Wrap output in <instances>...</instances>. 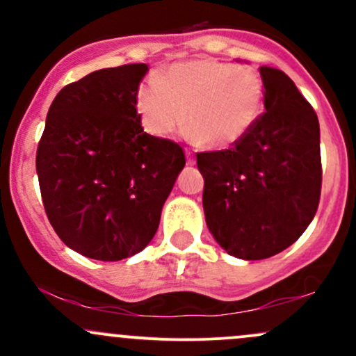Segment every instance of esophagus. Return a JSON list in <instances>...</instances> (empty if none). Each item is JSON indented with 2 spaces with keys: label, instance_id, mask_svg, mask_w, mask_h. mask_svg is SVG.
<instances>
[{
  "label": "esophagus",
  "instance_id": "obj_1",
  "mask_svg": "<svg viewBox=\"0 0 356 356\" xmlns=\"http://www.w3.org/2000/svg\"><path fill=\"white\" fill-rule=\"evenodd\" d=\"M186 159H187V164L189 165H194L195 164V159H194V155H192L189 150H187L186 152Z\"/></svg>",
  "mask_w": 356,
  "mask_h": 356
}]
</instances>
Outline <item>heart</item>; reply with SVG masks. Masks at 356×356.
I'll use <instances>...</instances> for the list:
<instances>
[{
  "mask_svg": "<svg viewBox=\"0 0 356 356\" xmlns=\"http://www.w3.org/2000/svg\"><path fill=\"white\" fill-rule=\"evenodd\" d=\"M263 93V80L249 65L197 58L175 63L161 79L147 80L137 92L136 108L150 136H170L186 118L194 140L209 149H226L254 125Z\"/></svg>",
  "mask_w": 356,
  "mask_h": 356,
  "instance_id": "heart-1",
  "label": "heart"
}]
</instances>
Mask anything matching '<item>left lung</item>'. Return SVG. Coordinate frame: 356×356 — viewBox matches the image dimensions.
<instances>
[{
	"mask_svg": "<svg viewBox=\"0 0 356 356\" xmlns=\"http://www.w3.org/2000/svg\"><path fill=\"white\" fill-rule=\"evenodd\" d=\"M259 73L266 112L231 149L197 154L207 227L227 254L246 261L291 246L321 194L316 112L284 72Z\"/></svg>",
	"mask_w": 356,
	"mask_h": 356,
	"instance_id": "1",
	"label": "left lung"
}]
</instances>
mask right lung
I'll list each match as a JSON object with an SVG mask.
<instances>
[{
    "mask_svg": "<svg viewBox=\"0 0 356 356\" xmlns=\"http://www.w3.org/2000/svg\"><path fill=\"white\" fill-rule=\"evenodd\" d=\"M147 72L145 63L102 68L61 88L36 150L48 220L92 259L140 252L186 165L181 145L142 129L136 97Z\"/></svg>",
    "mask_w": 356,
    "mask_h": 356,
    "instance_id": "right-lung-1",
    "label": "right lung"
}]
</instances>
